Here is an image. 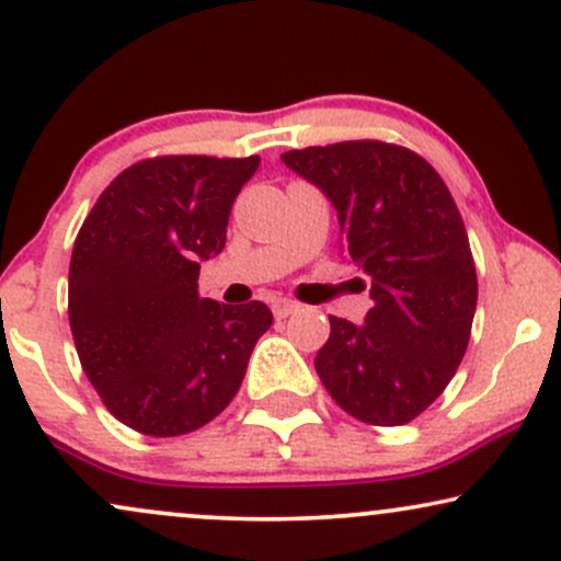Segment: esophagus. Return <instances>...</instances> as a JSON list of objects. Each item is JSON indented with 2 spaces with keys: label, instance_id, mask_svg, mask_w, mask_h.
Listing matches in <instances>:
<instances>
[{
  "label": "esophagus",
  "instance_id": "1",
  "mask_svg": "<svg viewBox=\"0 0 561 561\" xmlns=\"http://www.w3.org/2000/svg\"><path fill=\"white\" fill-rule=\"evenodd\" d=\"M271 311H274L276 319H287L293 311H298V304L287 298H274L271 300Z\"/></svg>",
  "mask_w": 561,
  "mask_h": 561
}]
</instances>
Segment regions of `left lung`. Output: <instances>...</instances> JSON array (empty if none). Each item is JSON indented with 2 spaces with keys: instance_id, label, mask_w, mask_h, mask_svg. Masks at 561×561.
<instances>
[{
  "instance_id": "8db88e82",
  "label": "left lung",
  "mask_w": 561,
  "mask_h": 561,
  "mask_svg": "<svg viewBox=\"0 0 561 561\" xmlns=\"http://www.w3.org/2000/svg\"><path fill=\"white\" fill-rule=\"evenodd\" d=\"M337 210L343 255L370 279L365 324L330 317L313 367L348 415L402 426L447 389L477 311V268L450 188L423 157L383 140L282 153Z\"/></svg>"
}]
</instances>
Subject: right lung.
<instances>
[{
    "instance_id": "add662e5",
    "label": "right lung",
    "mask_w": 561,
    "mask_h": 561,
    "mask_svg": "<svg viewBox=\"0 0 561 561\" xmlns=\"http://www.w3.org/2000/svg\"><path fill=\"white\" fill-rule=\"evenodd\" d=\"M261 157L181 153L133 164L77 233L69 322L82 370L111 415L140 434L210 423L242 386L268 306L199 298V263L226 244L231 205Z\"/></svg>"
}]
</instances>
